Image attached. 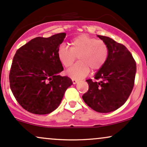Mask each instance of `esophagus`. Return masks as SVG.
<instances>
[{
  "instance_id": "1",
  "label": "esophagus",
  "mask_w": 147,
  "mask_h": 147,
  "mask_svg": "<svg viewBox=\"0 0 147 147\" xmlns=\"http://www.w3.org/2000/svg\"><path fill=\"white\" fill-rule=\"evenodd\" d=\"M72 83H73V84H76L77 83V82H78V81H77V79H72Z\"/></svg>"
}]
</instances>
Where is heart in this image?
<instances>
[{
  "instance_id": "obj_1",
  "label": "heart",
  "mask_w": 147,
  "mask_h": 147,
  "mask_svg": "<svg viewBox=\"0 0 147 147\" xmlns=\"http://www.w3.org/2000/svg\"><path fill=\"white\" fill-rule=\"evenodd\" d=\"M70 49L61 45L57 50V57L65 68L72 66L78 58L79 62L67 71L69 77L81 79L88 75L90 69L97 71L104 67L109 57V48L102 40L86 34L78 35L70 41Z\"/></svg>"
}]
</instances>
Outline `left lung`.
<instances>
[{
  "instance_id": "1",
  "label": "left lung",
  "mask_w": 147,
  "mask_h": 147,
  "mask_svg": "<svg viewBox=\"0 0 147 147\" xmlns=\"http://www.w3.org/2000/svg\"><path fill=\"white\" fill-rule=\"evenodd\" d=\"M97 36L109 46V57L95 76L100 81L86 80L89 88L82 98L94 111L104 113L117 110L129 98L134 86L136 62L123 44L109 37Z\"/></svg>"
}]
</instances>
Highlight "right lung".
Wrapping results in <instances>:
<instances>
[{"label":"right lung","instance_id":"add662e5","mask_svg":"<svg viewBox=\"0 0 147 147\" xmlns=\"http://www.w3.org/2000/svg\"><path fill=\"white\" fill-rule=\"evenodd\" d=\"M66 34L48 38L36 37L18 49L13 58L9 79L11 92L25 110L37 115L57 109L65 90L72 84L63 70L57 50Z\"/></svg>","mask_w":147,"mask_h":147}]
</instances>
